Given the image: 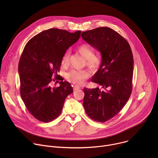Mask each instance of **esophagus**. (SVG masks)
Returning <instances> with one entry per match:
<instances>
[{"label":"esophagus","mask_w":158,"mask_h":158,"mask_svg":"<svg viewBox=\"0 0 158 158\" xmlns=\"http://www.w3.org/2000/svg\"><path fill=\"white\" fill-rule=\"evenodd\" d=\"M73 89H74V90H78V89H81V88H80V87H79V86H77V85H74V87H73Z\"/></svg>","instance_id":"esophagus-1"}]
</instances>
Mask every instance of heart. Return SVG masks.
<instances>
[{
  "mask_svg": "<svg viewBox=\"0 0 158 158\" xmlns=\"http://www.w3.org/2000/svg\"><path fill=\"white\" fill-rule=\"evenodd\" d=\"M77 51L81 56L86 60L87 65L89 67L90 69H91L93 71H95L98 69L101 64V59L99 57L94 56V51L91 47L88 46L87 44H83L78 47ZM70 54V50H67L63 54L61 60V64L63 66L68 65ZM90 76H91V73L88 71L72 70L67 73L65 77L67 81L73 84L82 85L84 84L85 81L90 77Z\"/></svg>",
  "mask_w": 158,
  "mask_h": 158,
  "instance_id": "1",
  "label": "heart"
}]
</instances>
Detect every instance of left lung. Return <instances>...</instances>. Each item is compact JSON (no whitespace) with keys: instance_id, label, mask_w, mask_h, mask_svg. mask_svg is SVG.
Returning <instances> with one entry per match:
<instances>
[{"instance_id":"1","label":"left lung","mask_w":158,"mask_h":158,"mask_svg":"<svg viewBox=\"0 0 158 158\" xmlns=\"http://www.w3.org/2000/svg\"><path fill=\"white\" fill-rule=\"evenodd\" d=\"M82 39L101 52L102 61L91 81L102 85L84 87L83 106L93 120L104 123L118 114L128 101L132 87L134 60L127 41L107 27L83 32Z\"/></svg>"}]
</instances>
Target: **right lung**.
I'll return each mask as SVG.
<instances>
[{
  "mask_svg": "<svg viewBox=\"0 0 158 158\" xmlns=\"http://www.w3.org/2000/svg\"><path fill=\"white\" fill-rule=\"evenodd\" d=\"M81 33L56 28L44 31L28 41L22 53L18 67L20 96L30 113L41 122L58 118L65 99L73 93L69 82L61 81L59 87L51 84L60 79L57 77L63 54L79 40Z\"/></svg>",
  "mask_w": 158,
  "mask_h": 158,
  "instance_id": "obj_1",
  "label": "right lung"
}]
</instances>
